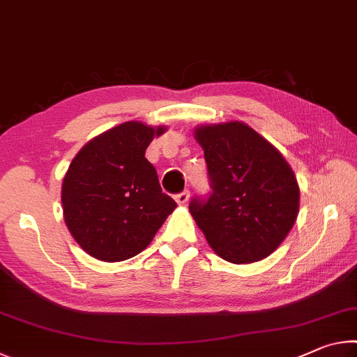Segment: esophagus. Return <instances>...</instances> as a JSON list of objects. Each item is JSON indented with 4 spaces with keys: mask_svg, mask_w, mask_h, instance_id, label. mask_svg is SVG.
Masks as SVG:
<instances>
[{
    "mask_svg": "<svg viewBox=\"0 0 357 357\" xmlns=\"http://www.w3.org/2000/svg\"><path fill=\"white\" fill-rule=\"evenodd\" d=\"M189 197H190L189 190H184V192L178 193V195L174 197V200H176V203H178V204H181V206H184V204H185L187 202H189Z\"/></svg>",
    "mask_w": 357,
    "mask_h": 357,
    "instance_id": "obj_1",
    "label": "esophagus"
}]
</instances>
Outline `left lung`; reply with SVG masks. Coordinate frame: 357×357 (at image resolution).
Listing matches in <instances>:
<instances>
[{"label":"left lung","instance_id":"left-lung-1","mask_svg":"<svg viewBox=\"0 0 357 357\" xmlns=\"http://www.w3.org/2000/svg\"><path fill=\"white\" fill-rule=\"evenodd\" d=\"M211 181L208 198L189 211L220 258L247 264L269 257L293 228L299 185L280 151L239 121L200 126Z\"/></svg>","mask_w":357,"mask_h":357}]
</instances>
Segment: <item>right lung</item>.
Segmentation results:
<instances>
[{"instance_id":"1","label":"right lung","mask_w":357,"mask_h":357,"mask_svg":"<svg viewBox=\"0 0 357 357\" xmlns=\"http://www.w3.org/2000/svg\"><path fill=\"white\" fill-rule=\"evenodd\" d=\"M165 130L128 121L94 137L70 162L61 187L64 222L88 255L108 263L138 255L178 206L144 157Z\"/></svg>"}]
</instances>
